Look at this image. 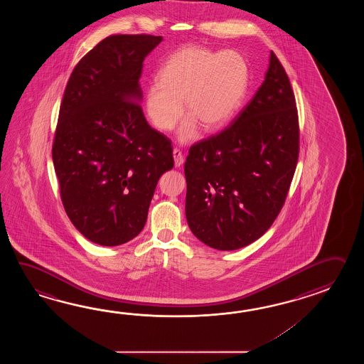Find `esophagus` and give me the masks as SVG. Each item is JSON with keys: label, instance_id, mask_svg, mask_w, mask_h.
<instances>
[{"label": "esophagus", "instance_id": "1", "mask_svg": "<svg viewBox=\"0 0 364 364\" xmlns=\"http://www.w3.org/2000/svg\"><path fill=\"white\" fill-rule=\"evenodd\" d=\"M173 157H174V165L176 168L182 166V164L185 163V157L182 155V152L179 151L178 148L173 149Z\"/></svg>", "mask_w": 364, "mask_h": 364}]
</instances>
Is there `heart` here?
I'll return each mask as SVG.
<instances>
[{
  "label": "heart",
  "mask_w": 364,
  "mask_h": 364,
  "mask_svg": "<svg viewBox=\"0 0 364 364\" xmlns=\"http://www.w3.org/2000/svg\"><path fill=\"white\" fill-rule=\"evenodd\" d=\"M250 70L240 52H212L207 48H182L166 60L159 83L146 91V113L160 132H171L186 113L190 114L181 132L182 141L193 140L198 124L216 132L230 121L247 91Z\"/></svg>",
  "instance_id": "obj_1"
}]
</instances>
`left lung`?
<instances>
[{
  "label": "left lung",
  "mask_w": 364,
  "mask_h": 364,
  "mask_svg": "<svg viewBox=\"0 0 364 364\" xmlns=\"http://www.w3.org/2000/svg\"><path fill=\"white\" fill-rule=\"evenodd\" d=\"M299 155V124L287 71L271 52L263 85L225 130L186 159V218L221 251L260 238L279 216Z\"/></svg>",
  "instance_id": "1"
}]
</instances>
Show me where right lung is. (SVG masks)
Wrapping results in <instances>:
<instances>
[{
  "instance_id": "1",
  "label": "right lung",
  "mask_w": 364,
  "mask_h": 364,
  "mask_svg": "<svg viewBox=\"0 0 364 364\" xmlns=\"http://www.w3.org/2000/svg\"><path fill=\"white\" fill-rule=\"evenodd\" d=\"M154 35H112L77 62L63 93L52 157L62 204L87 240L118 246L147 221L156 185L174 165L171 141L140 107Z\"/></svg>"
}]
</instances>
